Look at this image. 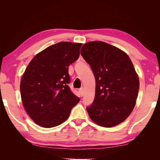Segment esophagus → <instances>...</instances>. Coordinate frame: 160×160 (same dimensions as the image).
Masks as SVG:
<instances>
[{
  "instance_id": "1",
  "label": "esophagus",
  "mask_w": 160,
  "mask_h": 160,
  "mask_svg": "<svg viewBox=\"0 0 160 160\" xmlns=\"http://www.w3.org/2000/svg\"><path fill=\"white\" fill-rule=\"evenodd\" d=\"M79 94L81 95V97H83V95H84V91H83V89L81 88L79 90Z\"/></svg>"
}]
</instances>
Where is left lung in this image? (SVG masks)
Masks as SVG:
<instances>
[{
    "instance_id": "left-lung-1",
    "label": "left lung",
    "mask_w": 160,
    "mask_h": 160,
    "mask_svg": "<svg viewBox=\"0 0 160 160\" xmlns=\"http://www.w3.org/2000/svg\"><path fill=\"white\" fill-rule=\"evenodd\" d=\"M81 55L90 65L95 79V95L87 107L90 118L102 127L115 126L132 113L139 81L128 55L102 41L86 43Z\"/></svg>"
}]
</instances>
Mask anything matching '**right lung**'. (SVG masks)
<instances>
[{
  "label": "right lung",
  "mask_w": 160,
  "mask_h": 160,
  "mask_svg": "<svg viewBox=\"0 0 160 160\" xmlns=\"http://www.w3.org/2000/svg\"><path fill=\"white\" fill-rule=\"evenodd\" d=\"M81 43L60 42L38 53L28 64L21 81L22 102L37 125L50 128L69 118L80 99L68 84L69 67L79 57Z\"/></svg>",
  "instance_id": "obj_1"
}]
</instances>
